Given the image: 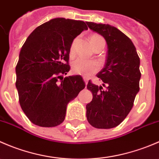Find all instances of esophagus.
<instances>
[{"label":"esophagus","mask_w":159,"mask_h":159,"mask_svg":"<svg viewBox=\"0 0 159 159\" xmlns=\"http://www.w3.org/2000/svg\"><path fill=\"white\" fill-rule=\"evenodd\" d=\"M83 79H84V82H85V85H87V84H88V78H85V77H84V78H83Z\"/></svg>","instance_id":"esophagus-1"}]
</instances>
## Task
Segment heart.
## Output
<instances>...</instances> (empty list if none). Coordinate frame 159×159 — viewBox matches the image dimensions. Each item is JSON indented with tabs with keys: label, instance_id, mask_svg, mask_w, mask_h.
<instances>
[{
	"label": "heart",
	"instance_id": "obj_1",
	"mask_svg": "<svg viewBox=\"0 0 159 159\" xmlns=\"http://www.w3.org/2000/svg\"><path fill=\"white\" fill-rule=\"evenodd\" d=\"M90 42H91V45H92L94 49L99 47V46H105V41L104 40V38L98 34H94L92 36H91V38H90ZM74 47H75V44L73 43L71 44V46H70V54H74V51H74L75 50L74 49ZM98 68V64L94 61L86 60V59L81 58V57L77 58L72 63V70H73V71L75 74L82 75V76H90L93 73L97 71Z\"/></svg>",
	"mask_w": 159,
	"mask_h": 159
}]
</instances>
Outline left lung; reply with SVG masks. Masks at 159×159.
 I'll use <instances>...</instances> for the list:
<instances>
[{
    "mask_svg": "<svg viewBox=\"0 0 159 159\" xmlns=\"http://www.w3.org/2000/svg\"><path fill=\"white\" fill-rule=\"evenodd\" d=\"M87 25L104 37L108 51L105 66L97 75L102 85L89 81L87 85L93 98L86 105V116L96 129H112L127 117L139 91L140 58L131 39L117 28L94 22Z\"/></svg>",
    "mask_w": 159,
    "mask_h": 159,
    "instance_id": "left-lung-1",
    "label": "left lung"
}]
</instances>
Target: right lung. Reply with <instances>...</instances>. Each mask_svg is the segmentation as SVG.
<instances>
[{"mask_svg":"<svg viewBox=\"0 0 159 159\" xmlns=\"http://www.w3.org/2000/svg\"><path fill=\"white\" fill-rule=\"evenodd\" d=\"M84 30L88 27L82 20L56 17L35 28L22 46L16 88L22 110L36 125L61 124L68 102L85 87L79 75L62 76L70 70L72 42Z\"/></svg>","mask_w":159,"mask_h":159,"instance_id":"add662e5","label":"right lung"}]
</instances>
